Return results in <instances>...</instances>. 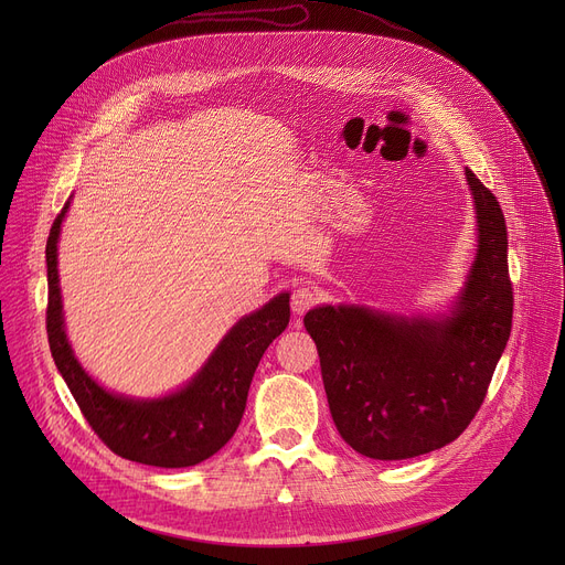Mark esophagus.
<instances>
[{
  "label": "esophagus",
  "mask_w": 565,
  "mask_h": 565,
  "mask_svg": "<svg viewBox=\"0 0 565 565\" xmlns=\"http://www.w3.org/2000/svg\"><path fill=\"white\" fill-rule=\"evenodd\" d=\"M318 302V292L309 286H302L298 290H292V298H290V309L295 316H305L309 309H313Z\"/></svg>",
  "instance_id": "1"
}]
</instances>
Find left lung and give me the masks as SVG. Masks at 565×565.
<instances>
[{
    "label": "left lung",
    "instance_id": "left-lung-1",
    "mask_svg": "<svg viewBox=\"0 0 565 565\" xmlns=\"http://www.w3.org/2000/svg\"><path fill=\"white\" fill-rule=\"evenodd\" d=\"M477 256L449 313L401 316L320 305L305 316L332 419L373 460H405L454 441L479 412L511 337L509 235L497 196L465 169Z\"/></svg>",
    "mask_w": 565,
    "mask_h": 565
}]
</instances>
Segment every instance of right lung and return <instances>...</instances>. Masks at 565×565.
Masks as SVG:
<instances>
[{"instance_id":"right-lung-1","label":"right lung","mask_w":565,"mask_h":565,"mask_svg":"<svg viewBox=\"0 0 565 565\" xmlns=\"http://www.w3.org/2000/svg\"><path fill=\"white\" fill-rule=\"evenodd\" d=\"M71 207L56 215L47 247V341L52 360L66 380L84 419L107 447L126 460L153 467H192L215 456L233 437L245 414L254 371L290 320V292L243 316L196 375L160 398H132L98 384L77 362L66 334L56 245Z\"/></svg>"}]
</instances>
